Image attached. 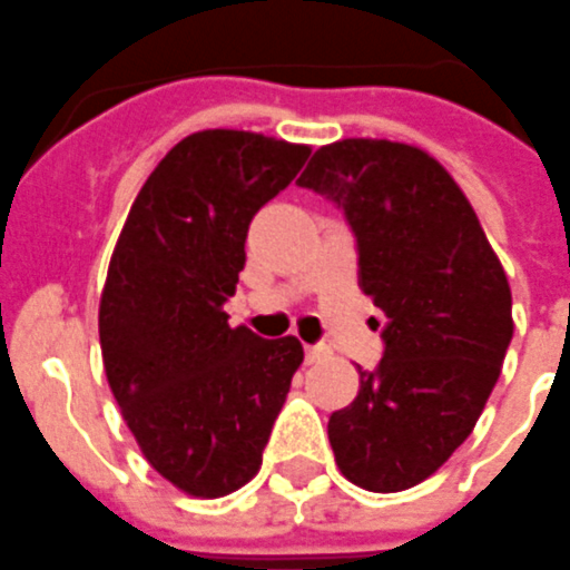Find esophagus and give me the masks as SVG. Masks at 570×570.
<instances>
[{
    "label": "esophagus",
    "instance_id": "esophagus-1",
    "mask_svg": "<svg viewBox=\"0 0 570 570\" xmlns=\"http://www.w3.org/2000/svg\"><path fill=\"white\" fill-rule=\"evenodd\" d=\"M332 356V350L326 344H312L306 347V364H317V362H326Z\"/></svg>",
    "mask_w": 570,
    "mask_h": 570
}]
</instances>
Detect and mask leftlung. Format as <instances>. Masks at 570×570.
Segmentation results:
<instances>
[{
	"label": "left lung",
	"instance_id": "obj_1",
	"mask_svg": "<svg viewBox=\"0 0 570 570\" xmlns=\"http://www.w3.org/2000/svg\"><path fill=\"white\" fill-rule=\"evenodd\" d=\"M344 212L358 285L389 317L376 371L332 412L341 473L403 491L471 435L512 341V291L471 203L423 149L347 138L321 147L297 179Z\"/></svg>",
	"mask_w": 570,
	"mask_h": 570
}]
</instances>
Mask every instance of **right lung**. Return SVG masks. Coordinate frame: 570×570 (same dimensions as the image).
I'll return each instance as SVG.
<instances>
[{
  "label": "right lung",
  "instance_id": "obj_1",
  "mask_svg": "<svg viewBox=\"0 0 570 570\" xmlns=\"http://www.w3.org/2000/svg\"><path fill=\"white\" fill-rule=\"evenodd\" d=\"M308 147L256 131L179 140L131 203L99 299L105 376L122 421L164 480L223 498L262 468L303 364L294 335L229 326L249 220L291 185Z\"/></svg>",
  "mask_w": 570,
  "mask_h": 570
}]
</instances>
